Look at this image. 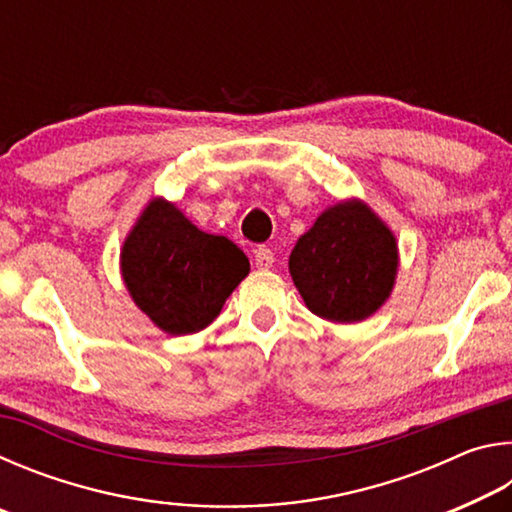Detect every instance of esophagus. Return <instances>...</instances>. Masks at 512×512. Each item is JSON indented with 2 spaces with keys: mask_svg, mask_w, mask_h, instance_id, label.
I'll return each instance as SVG.
<instances>
[{
  "mask_svg": "<svg viewBox=\"0 0 512 512\" xmlns=\"http://www.w3.org/2000/svg\"><path fill=\"white\" fill-rule=\"evenodd\" d=\"M273 262H275V255H273L271 248H268V246H259V248L255 250V266H257V268H271Z\"/></svg>",
  "mask_w": 512,
  "mask_h": 512,
  "instance_id": "1",
  "label": "esophagus"
}]
</instances>
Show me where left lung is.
<instances>
[{
	"label": "left lung",
	"mask_w": 512,
	"mask_h": 512,
	"mask_svg": "<svg viewBox=\"0 0 512 512\" xmlns=\"http://www.w3.org/2000/svg\"><path fill=\"white\" fill-rule=\"evenodd\" d=\"M289 271L316 316L359 323L391 296L397 244L368 205L345 201L320 214L298 239Z\"/></svg>",
	"instance_id": "8db88e82"
}]
</instances>
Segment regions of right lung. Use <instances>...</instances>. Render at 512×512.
Wrapping results in <instances>:
<instances>
[{"label":"right lung","instance_id":"right-lung-1","mask_svg":"<svg viewBox=\"0 0 512 512\" xmlns=\"http://www.w3.org/2000/svg\"><path fill=\"white\" fill-rule=\"evenodd\" d=\"M248 271L237 244L198 230L162 198L149 203L121 250V275L137 307L173 336L210 325Z\"/></svg>","mask_w":512,"mask_h":512}]
</instances>
